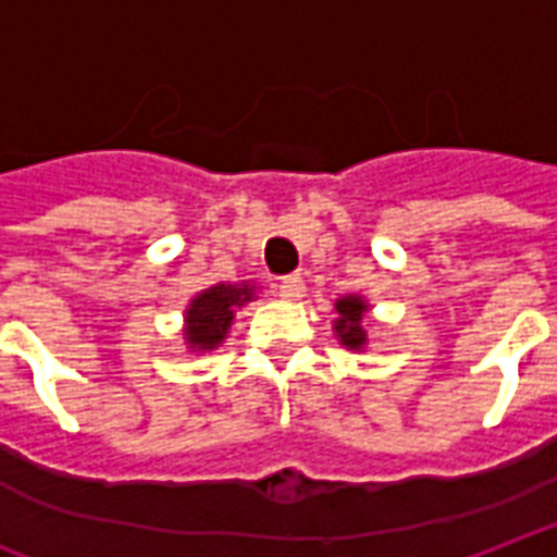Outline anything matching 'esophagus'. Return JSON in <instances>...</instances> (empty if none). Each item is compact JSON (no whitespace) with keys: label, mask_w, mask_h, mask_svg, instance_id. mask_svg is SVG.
<instances>
[{"label":"esophagus","mask_w":557,"mask_h":557,"mask_svg":"<svg viewBox=\"0 0 557 557\" xmlns=\"http://www.w3.org/2000/svg\"><path fill=\"white\" fill-rule=\"evenodd\" d=\"M304 292H307V283H304V277L292 274V277L280 280V297H283V300H300V297H304Z\"/></svg>","instance_id":"obj_1"}]
</instances>
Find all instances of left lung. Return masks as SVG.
<instances>
[{
	"instance_id": "8db88e82",
	"label": "left lung",
	"mask_w": 557,
	"mask_h": 557,
	"mask_svg": "<svg viewBox=\"0 0 557 557\" xmlns=\"http://www.w3.org/2000/svg\"><path fill=\"white\" fill-rule=\"evenodd\" d=\"M371 312V304L362 295H345L335 300V321L333 333L338 338V345L362 354L368 347V330H364V315Z\"/></svg>"
}]
</instances>
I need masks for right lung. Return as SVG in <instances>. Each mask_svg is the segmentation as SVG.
Segmentation results:
<instances>
[{
	"mask_svg": "<svg viewBox=\"0 0 557 557\" xmlns=\"http://www.w3.org/2000/svg\"><path fill=\"white\" fill-rule=\"evenodd\" d=\"M260 286H253L250 280L242 283H215L203 288L189 300L184 309V345L189 354H210L215 347L224 345V338L231 333L236 309L248 307L250 300H257Z\"/></svg>",
	"mask_w": 557,
	"mask_h": 557,
	"instance_id": "1",
	"label": "right lung"
}]
</instances>
